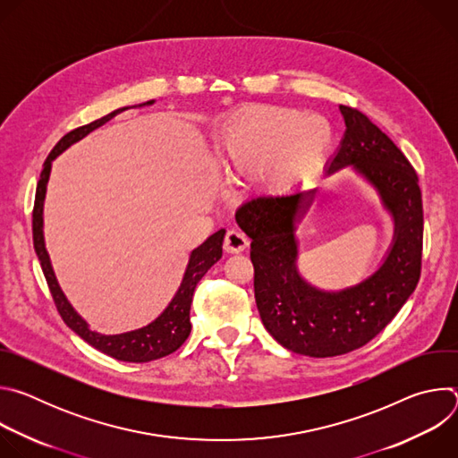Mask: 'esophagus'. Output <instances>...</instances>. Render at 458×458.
Listing matches in <instances>:
<instances>
[{"instance_id": "obj_1", "label": "esophagus", "mask_w": 458, "mask_h": 458, "mask_svg": "<svg viewBox=\"0 0 458 458\" xmlns=\"http://www.w3.org/2000/svg\"><path fill=\"white\" fill-rule=\"evenodd\" d=\"M225 251L228 253H241L246 250L248 246V239L244 233H241L239 230H230L225 237Z\"/></svg>"}]
</instances>
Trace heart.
Masks as SVG:
<instances>
[{
  "instance_id": "heart-1",
  "label": "heart",
  "mask_w": 458,
  "mask_h": 458,
  "mask_svg": "<svg viewBox=\"0 0 458 458\" xmlns=\"http://www.w3.org/2000/svg\"><path fill=\"white\" fill-rule=\"evenodd\" d=\"M332 141V126L324 117L263 106L241 112L221 128L217 156L226 170L259 172L267 191L288 193L324 163Z\"/></svg>"
}]
</instances>
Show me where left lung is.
I'll use <instances>...</instances> for the list:
<instances>
[{
	"label": "left lung",
	"mask_w": 458,
	"mask_h": 458,
	"mask_svg": "<svg viewBox=\"0 0 458 458\" xmlns=\"http://www.w3.org/2000/svg\"><path fill=\"white\" fill-rule=\"evenodd\" d=\"M339 110L346 130L324 172L350 168L375 190L394 223L373 272L339 290L318 288L301 274L297 230L313 201L310 190L255 198L235 212L251 239L260 320L281 346L317 359L350 353L378 335L415 292L422 259V195L413 166L364 114L343 105Z\"/></svg>",
	"instance_id": "1"
}]
</instances>
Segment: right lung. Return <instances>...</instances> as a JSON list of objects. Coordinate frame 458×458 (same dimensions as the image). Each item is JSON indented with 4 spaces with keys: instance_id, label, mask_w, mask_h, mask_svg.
<instances>
[{
    "instance_id": "1",
    "label": "right lung",
    "mask_w": 458,
    "mask_h": 458,
    "mask_svg": "<svg viewBox=\"0 0 458 458\" xmlns=\"http://www.w3.org/2000/svg\"><path fill=\"white\" fill-rule=\"evenodd\" d=\"M154 103L156 101L150 99V101L141 103V105L117 108V110L103 115L101 119H96V121H92L85 126H80V128L72 130V132H69L67 136H63L59 140V143L52 148V152L48 154V157L43 165L39 182H38V190H36L34 214H32L34 250L38 253L45 279L48 283L50 293L54 297V302L57 306V311H59L61 318L64 320V324H67L74 334H78L90 346H94L96 350L117 359V360H124V362H150V360L161 359L165 355L174 353L188 339V335L191 332L190 306H191L193 290H195V286H198V283L203 279V276L223 257V241H225L226 230L221 228L219 232L210 235L201 246L193 248L190 251L188 265L184 268V274H182V279H181V284H179L177 292L174 293L168 306L152 322H148L147 326H141V328H136V330L115 334V335H106V334H99V332L90 330L89 322L74 310V306L69 302L67 295L63 293L57 279H55V274H54V268H52V260H50V255H48L47 244H45L43 208H45L47 186H48V179H50L52 163L59 154H63L74 143L81 141L85 136L94 132L96 128L103 126L105 123H108L117 114H121L128 108L150 106Z\"/></svg>"
}]
</instances>
